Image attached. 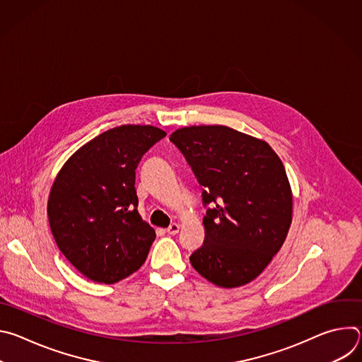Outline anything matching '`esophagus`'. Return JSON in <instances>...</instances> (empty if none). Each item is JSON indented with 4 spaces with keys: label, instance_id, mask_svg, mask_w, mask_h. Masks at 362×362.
<instances>
[{
    "label": "esophagus",
    "instance_id": "esophagus-1",
    "mask_svg": "<svg viewBox=\"0 0 362 362\" xmlns=\"http://www.w3.org/2000/svg\"><path fill=\"white\" fill-rule=\"evenodd\" d=\"M179 229H180V226L177 225V223H172L168 229H166V232H168V235H177L179 233Z\"/></svg>",
    "mask_w": 362,
    "mask_h": 362
}]
</instances>
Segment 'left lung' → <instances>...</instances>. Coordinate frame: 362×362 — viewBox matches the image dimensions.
I'll use <instances>...</instances> for the list:
<instances>
[{"mask_svg":"<svg viewBox=\"0 0 362 362\" xmlns=\"http://www.w3.org/2000/svg\"><path fill=\"white\" fill-rule=\"evenodd\" d=\"M208 208L203 245L192 267L209 282L236 288L253 281L285 242L292 192L271 146L226 126H192L170 134Z\"/></svg>","mask_w":362,"mask_h":362,"instance_id":"1","label":"left lung"}]
</instances>
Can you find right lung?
Segmentation results:
<instances>
[{"instance_id": "right-lung-1", "label": "right lung", "mask_w": 362, "mask_h": 362, "mask_svg": "<svg viewBox=\"0 0 362 362\" xmlns=\"http://www.w3.org/2000/svg\"><path fill=\"white\" fill-rule=\"evenodd\" d=\"M166 133L153 126H119L80 147L51 187L47 214L69 262L100 284L136 272L156 238L137 212L136 169Z\"/></svg>"}]
</instances>
